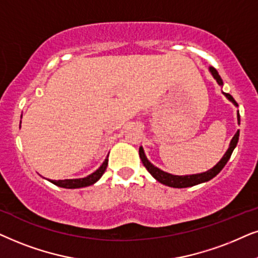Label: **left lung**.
I'll list each match as a JSON object with an SVG mask.
<instances>
[{
  "mask_svg": "<svg viewBox=\"0 0 258 258\" xmlns=\"http://www.w3.org/2000/svg\"><path fill=\"white\" fill-rule=\"evenodd\" d=\"M209 71H210V73L212 77H214L215 80L217 81V84L219 86H223V80H222V78L219 77L218 72L216 71L214 67H209ZM222 93L224 94L226 99H228L229 101H231L232 104L236 106V107H238V105H237L235 99H233L231 95H230L229 93H224V92H222ZM237 121H238V125H239V122H241V118H239L238 111H237ZM238 138H239V131H237L235 133V136L232 137L231 142H230L229 149L226 150V152L224 153V156L222 157V159L219 160L218 163L216 164L214 167H212V169L205 171V172H202V173L186 174V176H176V174H171L169 172H165V171L158 169L157 166H154V165L151 163L149 159H147L146 154H145V152H144V149L142 146L139 147V156H140V159H142V161H143L144 166H145L147 171L152 174V177L154 178V179L159 181V183L166 185V186H170V187H177V188L190 187V186H195V185L205 183V181H209L214 177L217 176L219 172H221L223 167L225 166V164L228 163L230 157H231L232 151L235 150L237 143H238Z\"/></svg>",
  "mask_w": 258,
  "mask_h": 258,
  "instance_id": "obj_1",
  "label": "left lung"
}]
</instances>
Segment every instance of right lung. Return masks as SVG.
Listing matches in <instances>:
<instances>
[{"mask_svg":"<svg viewBox=\"0 0 258 258\" xmlns=\"http://www.w3.org/2000/svg\"><path fill=\"white\" fill-rule=\"evenodd\" d=\"M22 118V115H21ZM108 165V157L106 158L104 163L101 164V166L99 167L97 171H94L93 173L88 174L87 177L84 178H77V179H63V180H50V183H53L56 186L63 187V188H80V187H86L89 186V185H93L94 183L100 179L102 177V174L105 173L106 167Z\"/></svg>","mask_w":258,"mask_h":258,"instance_id":"right-lung-1","label":"right lung"}]
</instances>
